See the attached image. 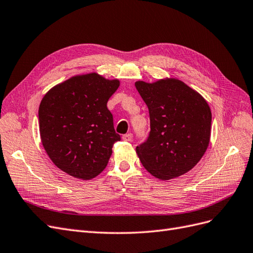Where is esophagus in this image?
<instances>
[{"label": "esophagus", "instance_id": "esophagus-1", "mask_svg": "<svg viewBox=\"0 0 253 253\" xmlns=\"http://www.w3.org/2000/svg\"><path fill=\"white\" fill-rule=\"evenodd\" d=\"M132 138H133L132 133H127V134H125L124 136H122V139H124L125 141H131Z\"/></svg>", "mask_w": 253, "mask_h": 253}]
</instances>
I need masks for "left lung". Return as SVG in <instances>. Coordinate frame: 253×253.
Masks as SVG:
<instances>
[{
    "instance_id": "1",
    "label": "left lung",
    "mask_w": 253,
    "mask_h": 253,
    "mask_svg": "<svg viewBox=\"0 0 253 253\" xmlns=\"http://www.w3.org/2000/svg\"><path fill=\"white\" fill-rule=\"evenodd\" d=\"M135 86L150 115L147 139L136 147L142 166L163 180L187 173L208 148L212 120L208 103L176 79L137 81Z\"/></svg>"
}]
</instances>
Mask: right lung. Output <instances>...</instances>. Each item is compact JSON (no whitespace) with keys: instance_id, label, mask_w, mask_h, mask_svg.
Wrapping results in <instances>:
<instances>
[{"instance_id":"right-lung-1","label":"right lung","mask_w":253,"mask_h":253,"mask_svg":"<svg viewBox=\"0 0 253 253\" xmlns=\"http://www.w3.org/2000/svg\"><path fill=\"white\" fill-rule=\"evenodd\" d=\"M118 80L97 74L77 76L52 87L39 108L43 147L60 170L81 179L102 172L120 135L108 103Z\"/></svg>"}]
</instances>
